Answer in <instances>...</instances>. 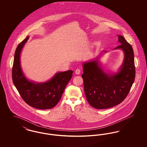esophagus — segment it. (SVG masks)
<instances>
[{
	"label": "esophagus",
	"instance_id": "1",
	"mask_svg": "<svg viewBox=\"0 0 147 147\" xmlns=\"http://www.w3.org/2000/svg\"><path fill=\"white\" fill-rule=\"evenodd\" d=\"M76 74H77V75H79V74H80V70L79 69H77L76 70Z\"/></svg>",
	"mask_w": 147,
	"mask_h": 147
}]
</instances>
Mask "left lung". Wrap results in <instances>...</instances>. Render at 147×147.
<instances>
[{
  "label": "left lung",
  "instance_id": "obj_1",
  "mask_svg": "<svg viewBox=\"0 0 147 147\" xmlns=\"http://www.w3.org/2000/svg\"><path fill=\"white\" fill-rule=\"evenodd\" d=\"M121 45L114 49L124 53L123 62L116 73H107L100 58L107 51H102L95 59L83 63L85 94L88 102L97 109H105L121 103L128 94L135 78L134 52L132 46L121 35H117Z\"/></svg>",
  "mask_w": 147,
  "mask_h": 147
}]
</instances>
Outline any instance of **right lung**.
I'll return each instance as SVG.
<instances>
[{
	"instance_id": "right-lung-1",
	"label": "right lung",
	"mask_w": 147,
	"mask_h": 147,
	"mask_svg": "<svg viewBox=\"0 0 147 147\" xmlns=\"http://www.w3.org/2000/svg\"><path fill=\"white\" fill-rule=\"evenodd\" d=\"M29 36L19 44L14 55L12 79L15 86L24 101L30 106L40 110L54 107L60 100L72 76L73 70L58 72L50 80L37 83L24 75L20 64L21 51Z\"/></svg>"
}]
</instances>
